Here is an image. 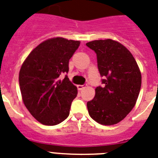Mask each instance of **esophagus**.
Returning a JSON list of instances; mask_svg holds the SVG:
<instances>
[{"label": "esophagus", "mask_w": 158, "mask_h": 158, "mask_svg": "<svg viewBox=\"0 0 158 158\" xmlns=\"http://www.w3.org/2000/svg\"><path fill=\"white\" fill-rule=\"evenodd\" d=\"M77 88H78L79 90H82L84 88V85H80V84H79V85H77Z\"/></svg>", "instance_id": "esophagus-1"}]
</instances>
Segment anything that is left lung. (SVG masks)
<instances>
[{"mask_svg":"<svg viewBox=\"0 0 158 158\" xmlns=\"http://www.w3.org/2000/svg\"><path fill=\"white\" fill-rule=\"evenodd\" d=\"M97 55L102 86L87 103L90 117L103 125L122 121L135 105L140 92L142 77L130 51L113 40H93L86 44Z\"/></svg>","mask_w":158,"mask_h":158,"instance_id":"1","label":"left lung"}]
</instances>
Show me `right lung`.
<instances>
[{
	"label": "right lung",
	"mask_w": 158,
	"mask_h": 158,
	"mask_svg": "<svg viewBox=\"0 0 158 158\" xmlns=\"http://www.w3.org/2000/svg\"><path fill=\"white\" fill-rule=\"evenodd\" d=\"M80 42L61 37L42 42L24 61L19 83L26 108L40 123L53 126L69 115L72 101L78 90L68 76L69 61Z\"/></svg>",
	"instance_id": "add662e5"
}]
</instances>
